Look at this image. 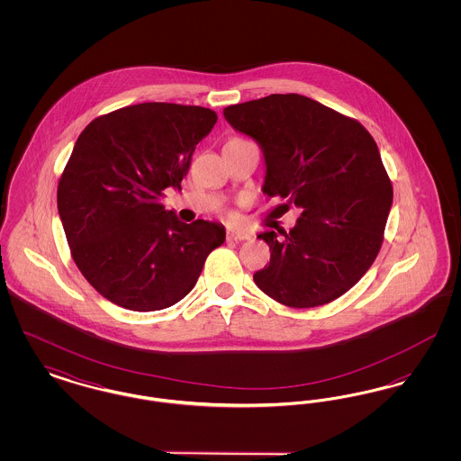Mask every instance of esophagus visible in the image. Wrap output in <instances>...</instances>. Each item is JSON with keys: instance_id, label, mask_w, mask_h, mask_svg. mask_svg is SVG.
I'll use <instances>...</instances> for the list:
<instances>
[{"instance_id": "1", "label": "esophagus", "mask_w": 461, "mask_h": 461, "mask_svg": "<svg viewBox=\"0 0 461 461\" xmlns=\"http://www.w3.org/2000/svg\"><path fill=\"white\" fill-rule=\"evenodd\" d=\"M226 239L228 240H245V239H249V233H245V231H237V230H228V233H226Z\"/></svg>"}]
</instances>
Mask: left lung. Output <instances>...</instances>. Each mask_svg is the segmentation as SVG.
Instances as JSON below:
<instances>
[{
	"label": "left lung",
	"mask_w": 461,
	"mask_h": 461,
	"mask_svg": "<svg viewBox=\"0 0 461 461\" xmlns=\"http://www.w3.org/2000/svg\"><path fill=\"white\" fill-rule=\"evenodd\" d=\"M224 119L263 150V192L301 209L286 233L264 231L269 264L254 275L288 307L329 304L370 269L393 207L378 147L357 121L303 95L230 105Z\"/></svg>",
	"instance_id": "1"
}]
</instances>
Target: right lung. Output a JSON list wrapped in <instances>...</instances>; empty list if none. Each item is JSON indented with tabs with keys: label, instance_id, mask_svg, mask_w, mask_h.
<instances>
[{
	"label": "right lung",
	"instance_id": "1",
	"mask_svg": "<svg viewBox=\"0 0 461 461\" xmlns=\"http://www.w3.org/2000/svg\"><path fill=\"white\" fill-rule=\"evenodd\" d=\"M216 121L214 110L150 102L113 110L79 134L57 205L74 263L110 303L131 311L173 306L226 239L220 222L186 224L160 203L166 188L181 190Z\"/></svg>",
	"mask_w": 461,
	"mask_h": 461
}]
</instances>
